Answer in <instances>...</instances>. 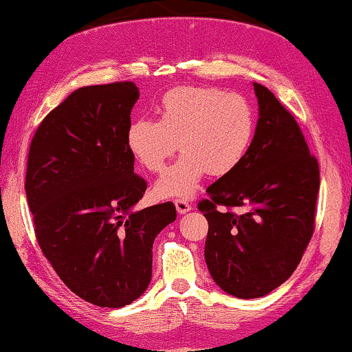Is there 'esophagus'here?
Returning a JSON list of instances; mask_svg holds the SVG:
<instances>
[{"label":"esophagus","mask_w":352,"mask_h":352,"mask_svg":"<svg viewBox=\"0 0 352 352\" xmlns=\"http://www.w3.org/2000/svg\"><path fill=\"white\" fill-rule=\"evenodd\" d=\"M175 205H176L177 213H179V214H184V213H187V211L192 210V206H190L189 201L184 200V199H177L175 201Z\"/></svg>","instance_id":"1"}]
</instances>
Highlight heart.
Returning a JSON list of instances; mask_svg holds the SVG:
<instances>
[{
    "mask_svg": "<svg viewBox=\"0 0 352 352\" xmlns=\"http://www.w3.org/2000/svg\"><path fill=\"white\" fill-rule=\"evenodd\" d=\"M158 120L129 124L126 144L134 158L151 173H162L177 148L179 160L157 182L163 197H187L201 177L235 170L252 147L256 131L253 105L243 96L208 86H181L163 96Z\"/></svg>",
    "mask_w": 352,
    "mask_h": 352,
    "instance_id": "b5f03b06",
    "label": "heart"
}]
</instances>
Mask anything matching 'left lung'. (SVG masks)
<instances>
[{
	"instance_id": "1",
	"label": "left lung",
	"mask_w": 352,
	"mask_h": 352,
	"mask_svg": "<svg viewBox=\"0 0 352 352\" xmlns=\"http://www.w3.org/2000/svg\"><path fill=\"white\" fill-rule=\"evenodd\" d=\"M253 86L259 118L252 147L197 205L208 221L205 261L211 277L243 300L271 293L300 264L316 228L320 187L319 162L295 117L266 86ZM235 206L245 211L234 214Z\"/></svg>"
}]
</instances>
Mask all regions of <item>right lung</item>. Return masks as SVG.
Returning <instances> with one entry per match:
<instances>
[{"instance_id":"obj_1","label":"right lung","mask_w":352,"mask_h":352,"mask_svg":"<svg viewBox=\"0 0 352 352\" xmlns=\"http://www.w3.org/2000/svg\"><path fill=\"white\" fill-rule=\"evenodd\" d=\"M133 81L85 86L43 118L25 194L41 252L75 295L123 307L152 278V245L176 219L171 201L134 210L147 189L126 144Z\"/></svg>"}]
</instances>
